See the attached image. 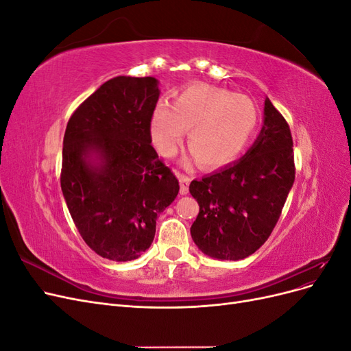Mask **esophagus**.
<instances>
[{
    "instance_id": "1",
    "label": "esophagus",
    "mask_w": 351,
    "mask_h": 351,
    "mask_svg": "<svg viewBox=\"0 0 351 351\" xmlns=\"http://www.w3.org/2000/svg\"><path fill=\"white\" fill-rule=\"evenodd\" d=\"M177 176H178V178H180V193H182V195H187L190 178H189L187 176L180 174V173H177Z\"/></svg>"
}]
</instances>
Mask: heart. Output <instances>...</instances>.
I'll use <instances>...</instances> for the list:
<instances>
[{"label": "heart", "mask_w": 351, "mask_h": 351, "mask_svg": "<svg viewBox=\"0 0 351 351\" xmlns=\"http://www.w3.org/2000/svg\"><path fill=\"white\" fill-rule=\"evenodd\" d=\"M259 125V110L249 97L209 84H192L174 98L173 108L158 104L151 137L159 154L173 155L189 130L187 146L205 168L230 164L247 147Z\"/></svg>", "instance_id": "1"}]
</instances>
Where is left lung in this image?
Masks as SVG:
<instances>
[{"instance_id": "8db88e82", "label": "left lung", "mask_w": 351, "mask_h": 351, "mask_svg": "<svg viewBox=\"0 0 351 351\" xmlns=\"http://www.w3.org/2000/svg\"><path fill=\"white\" fill-rule=\"evenodd\" d=\"M293 183L290 127L267 98L262 130L250 149L189 186L199 204L190 227L199 250L219 261L250 256L271 236Z\"/></svg>"}]
</instances>
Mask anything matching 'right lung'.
Here are the masks:
<instances>
[{
  "mask_svg": "<svg viewBox=\"0 0 351 351\" xmlns=\"http://www.w3.org/2000/svg\"><path fill=\"white\" fill-rule=\"evenodd\" d=\"M155 77L117 76L74 111L62 142L61 190L80 236L99 256L127 262L149 249L178 180L151 145Z\"/></svg>",
  "mask_w": 351,
  "mask_h": 351,
  "instance_id": "obj_1",
  "label": "right lung"
}]
</instances>
